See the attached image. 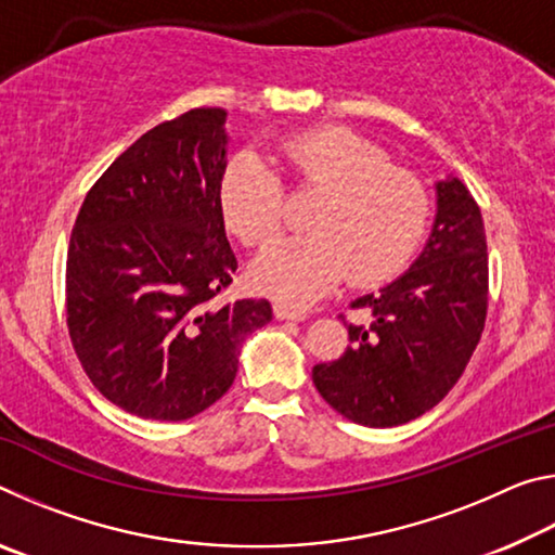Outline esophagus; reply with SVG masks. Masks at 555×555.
<instances>
[{
  "label": "esophagus",
  "mask_w": 555,
  "mask_h": 555,
  "mask_svg": "<svg viewBox=\"0 0 555 555\" xmlns=\"http://www.w3.org/2000/svg\"><path fill=\"white\" fill-rule=\"evenodd\" d=\"M274 315L279 321H306L308 313L300 311V308H294L288 304H274Z\"/></svg>",
  "instance_id": "34e87169"
}]
</instances>
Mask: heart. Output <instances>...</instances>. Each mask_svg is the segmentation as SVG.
Returning a JSON list of instances; mask_svg holds the SVG:
<instances>
[{"label": "heart", "mask_w": 555, "mask_h": 555, "mask_svg": "<svg viewBox=\"0 0 555 555\" xmlns=\"http://www.w3.org/2000/svg\"><path fill=\"white\" fill-rule=\"evenodd\" d=\"M288 185L318 195L308 234L271 244L251 267L255 286L284 304H308L347 276L384 284L409 264L426 237L430 193L416 173L352 129L325 127L279 144ZM220 208L244 247H264L284 228L288 203L281 176L257 154H237L220 181Z\"/></svg>", "instance_id": "b5f03b06"}]
</instances>
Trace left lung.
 <instances>
[{
  "label": "left lung",
  "mask_w": 555,
  "mask_h": 555,
  "mask_svg": "<svg viewBox=\"0 0 555 555\" xmlns=\"http://www.w3.org/2000/svg\"><path fill=\"white\" fill-rule=\"evenodd\" d=\"M428 244L389 286L354 298L350 345L313 367V384L352 424H409L443 401L473 357L487 318L490 267L482 212L463 181L436 185Z\"/></svg>",
  "instance_id": "8db88e82"
}]
</instances>
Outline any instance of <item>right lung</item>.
Returning a JSON list of instances; mask_svg holds the SVG:
<instances>
[{"label":"right lung","mask_w":555,"mask_h":555,"mask_svg":"<svg viewBox=\"0 0 555 555\" xmlns=\"http://www.w3.org/2000/svg\"><path fill=\"white\" fill-rule=\"evenodd\" d=\"M220 107L149 129L90 188L65 261L73 350L102 397L134 416L185 421L232 387L240 345L271 321L267 298L224 300Z\"/></svg>","instance_id":"1"}]
</instances>
